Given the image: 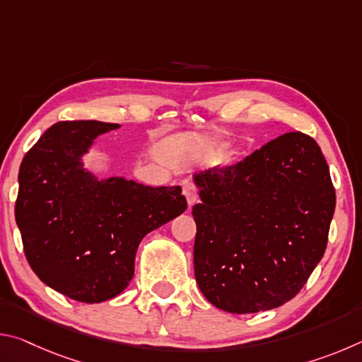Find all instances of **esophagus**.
I'll list each match as a JSON object with an SVG mask.
<instances>
[{"label": "esophagus", "instance_id": "1", "mask_svg": "<svg viewBox=\"0 0 362 362\" xmlns=\"http://www.w3.org/2000/svg\"><path fill=\"white\" fill-rule=\"evenodd\" d=\"M182 193L187 198L188 206H193L198 199V192H196V187L193 185V182L189 180H183L182 182Z\"/></svg>", "mask_w": 362, "mask_h": 362}]
</instances>
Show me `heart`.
<instances>
[{"label":"heart","mask_w":362,"mask_h":362,"mask_svg":"<svg viewBox=\"0 0 362 362\" xmlns=\"http://www.w3.org/2000/svg\"><path fill=\"white\" fill-rule=\"evenodd\" d=\"M225 146V144H222V142H218V144H212L209 148H207V151L209 153H217V151H220Z\"/></svg>","instance_id":"1"}]
</instances>
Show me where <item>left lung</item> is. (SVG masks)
Instances as JSON below:
<instances>
[{
  "label": "left lung",
  "instance_id": "left-lung-1",
  "mask_svg": "<svg viewBox=\"0 0 362 362\" xmlns=\"http://www.w3.org/2000/svg\"><path fill=\"white\" fill-rule=\"evenodd\" d=\"M194 276L228 313L284 305L308 281L327 246L335 211L329 166L313 139L287 132L238 164L193 175Z\"/></svg>",
  "mask_w": 362,
  "mask_h": 362
}]
</instances>
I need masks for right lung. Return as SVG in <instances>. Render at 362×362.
<instances>
[{
	"label": "right lung",
	"instance_id": "right-lung-1",
	"mask_svg": "<svg viewBox=\"0 0 362 362\" xmlns=\"http://www.w3.org/2000/svg\"><path fill=\"white\" fill-rule=\"evenodd\" d=\"M119 124L60 121L42 134L19 170L16 222L23 252L42 283L84 303L129 286L140 241L187 209L180 187L99 180L83 156Z\"/></svg>",
	"mask_w": 362,
	"mask_h": 362
}]
</instances>
